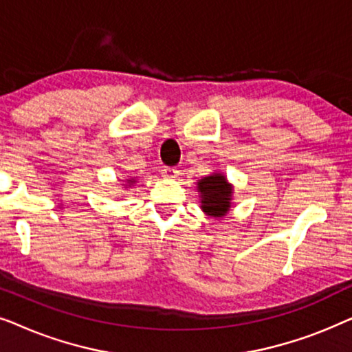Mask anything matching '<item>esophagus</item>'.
I'll return each instance as SVG.
<instances>
[{"label":"esophagus","mask_w":352,"mask_h":352,"mask_svg":"<svg viewBox=\"0 0 352 352\" xmlns=\"http://www.w3.org/2000/svg\"><path fill=\"white\" fill-rule=\"evenodd\" d=\"M162 176L168 177V179H176V177L179 176V170H176V168H171V166H165L162 170Z\"/></svg>","instance_id":"esophagus-1"}]
</instances>
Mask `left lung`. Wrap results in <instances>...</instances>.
<instances>
[{"instance_id": "obj_1", "label": "left lung", "mask_w": 352, "mask_h": 352, "mask_svg": "<svg viewBox=\"0 0 352 352\" xmlns=\"http://www.w3.org/2000/svg\"><path fill=\"white\" fill-rule=\"evenodd\" d=\"M197 189L200 192L201 210L211 218H221L228 214L232 200V186L229 184L226 176L219 173L201 177L197 182Z\"/></svg>"}]
</instances>
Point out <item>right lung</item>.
<instances>
[{"instance_id":"obj_1","label":"right lung","mask_w":352,"mask_h":352,"mask_svg":"<svg viewBox=\"0 0 352 352\" xmlns=\"http://www.w3.org/2000/svg\"><path fill=\"white\" fill-rule=\"evenodd\" d=\"M126 182H128L129 186H131V184H134V182H136V179H134V177H131V179H126Z\"/></svg>"}]
</instances>
